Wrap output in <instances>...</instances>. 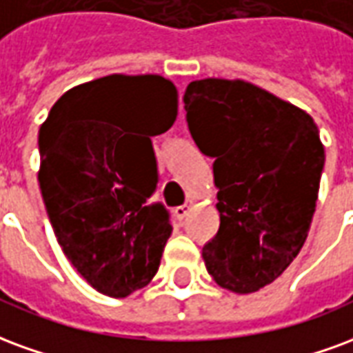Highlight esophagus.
<instances>
[{"mask_svg": "<svg viewBox=\"0 0 353 353\" xmlns=\"http://www.w3.org/2000/svg\"><path fill=\"white\" fill-rule=\"evenodd\" d=\"M190 210H192V201H186L182 207L174 208V216H176L179 220H184Z\"/></svg>", "mask_w": 353, "mask_h": 353, "instance_id": "esophagus-1", "label": "esophagus"}]
</instances>
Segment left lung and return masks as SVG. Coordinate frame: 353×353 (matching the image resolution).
I'll return each mask as SVG.
<instances>
[{
  "label": "left lung",
  "mask_w": 353,
  "mask_h": 353,
  "mask_svg": "<svg viewBox=\"0 0 353 353\" xmlns=\"http://www.w3.org/2000/svg\"><path fill=\"white\" fill-rule=\"evenodd\" d=\"M184 109L197 148L214 159L220 230L203 246L216 284L258 292L307 241L325 163L312 117L244 81L188 84Z\"/></svg>",
  "instance_id": "8db88e82"
}]
</instances>
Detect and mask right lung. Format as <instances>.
<instances>
[{
  "label": "right lung",
  "mask_w": 353,
  "mask_h": 353,
  "mask_svg": "<svg viewBox=\"0 0 353 353\" xmlns=\"http://www.w3.org/2000/svg\"><path fill=\"white\" fill-rule=\"evenodd\" d=\"M179 95L159 74H109L61 95L39 130V186L58 244L84 280L128 297L158 272L169 212L154 135L176 120Z\"/></svg>",
  "instance_id": "add662e5"
}]
</instances>
